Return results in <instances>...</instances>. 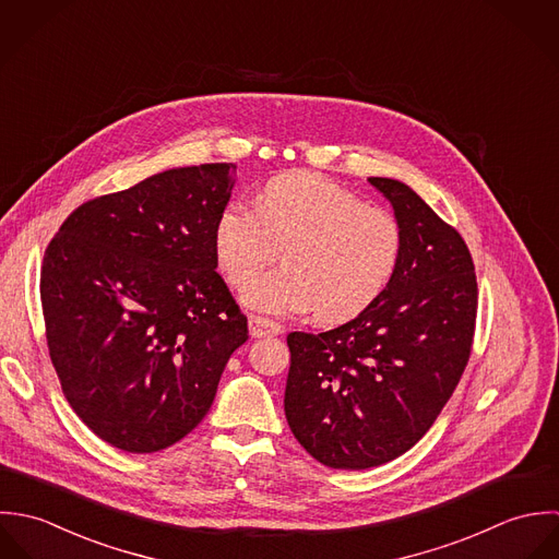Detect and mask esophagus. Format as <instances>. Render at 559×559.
<instances>
[{
  "instance_id": "1",
  "label": "esophagus",
  "mask_w": 559,
  "mask_h": 559,
  "mask_svg": "<svg viewBox=\"0 0 559 559\" xmlns=\"http://www.w3.org/2000/svg\"><path fill=\"white\" fill-rule=\"evenodd\" d=\"M248 329H250V335L252 336L281 335V326L276 322H270V320H263V318H250Z\"/></svg>"
}]
</instances>
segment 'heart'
I'll use <instances>...</instances> for the list:
<instances>
[{
	"label": "heart",
	"mask_w": 559,
	"mask_h": 559,
	"mask_svg": "<svg viewBox=\"0 0 559 559\" xmlns=\"http://www.w3.org/2000/svg\"><path fill=\"white\" fill-rule=\"evenodd\" d=\"M282 248L286 265L251 278ZM216 261L243 302L261 313L316 311L343 322L365 311L397 272L404 230L380 207L316 173H289L265 183L257 207L224 205L214 230Z\"/></svg>",
	"instance_id": "obj_1"
}]
</instances>
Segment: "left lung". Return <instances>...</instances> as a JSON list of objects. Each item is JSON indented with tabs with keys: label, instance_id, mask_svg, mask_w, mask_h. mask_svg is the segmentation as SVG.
<instances>
[{
	"label": "left lung",
	"instance_id": "obj_1",
	"mask_svg": "<svg viewBox=\"0 0 559 559\" xmlns=\"http://www.w3.org/2000/svg\"><path fill=\"white\" fill-rule=\"evenodd\" d=\"M369 183L404 230L395 276L347 324L287 335V424L318 462L349 471L395 460L432 428L468 362L477 316L460 233L406 183Z\"/></svg>",
	"mask_w": 559,
	"mask_h": 559
}]
</instances>
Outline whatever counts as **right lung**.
Returning a JSON list of instances; mask_svg holds the SVG:
<instances>
[{"label": "right lung", "instance_id": "add662e5", "mask_svg": "<svg viewBox=\"0 0 559 559\" xmlns=\"http://www.w3.org/2000/svg\"><path fill=\"white\" fill-rule=\"evenodd\" d=\"M235 173L173 168L97 197L45 250L40 302L62 393L122 451L153 453L190 435L248 338L214 250Z\"/></svg>", "mask_w": 559, "mask_h": 559}]
</instances>
